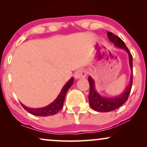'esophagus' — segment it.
<instances>
[{
  "instance_id": "1",
  "label": "esophagus",
  "mask_w": 147,
  "mask_h": 147,
  "mask_svg": "<svg viewBox=\"0 0 147 147\" xmlns=\"http://www.w3.org/2000/svg\"><path fill=\"white\" fill-rule=\"evenodd\" d=\"M76 79H80V78H84L86 77V71L84 69L78 70L76 72L75 75H74Z\"/></svg>"
}]
</instances>
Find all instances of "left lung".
<instances>
[{
  "instance_id": "left-lung-1",
  "label": "left lung",
  "mask_w": 147,
  "mask_h": 147,
  "mask_svg": "<svg viewBox=\"0 0 147 147\" xmlns=\"http://www.w3.org/2000/svg\"><path fill=\"white\" fill-rule=\"evenodd\" d=\"M108 39L112 43H114L115 47L121 48L126 50L128 54V57H129V64L130 69L132 72V56L129 51V50L126 47L124 41L120 39L119 37L116 36L111 32H108L107 33ZM132 80H133V76L132 73L130 76V80L129 84L126 86V89L124 92L120 94V95L116 96V97H103L100 96L98 92L96 91L95 88V82L94 80L92 79L91 76L88 77V81L90 84V94L88 96L89 98L90 106H91L92 109L97 112H107L113 111V110L117 109L120 106L125 103L127 101L128 96H129L130 90L132 88Z\"/></svg>"
}]
</instances>
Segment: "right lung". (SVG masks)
I'll return each mask as SVG.
<instances>
[{"mask_svg": "<svg viewBox=\"0 0 147 147\" xmlns=\"http://www.w3.org/2000/svg\"><path fill=\"white\" fill-rule=\"evenodd\" d=\"M74 80V78H71L62 88L57 98L52 103L45 106V107L40 108H31L27 107L22 103H21V105L24 108V109L27 110L30 114H33V115L39 116H49L54 115V114H57L63 108L65 95L67 94L68 90L69 89V88L73 84Z\"/></svg>", "mask_w": 147, "mask_h": 147, "instance_id": "obj_1", "label": "right lung"}]
</instances>
